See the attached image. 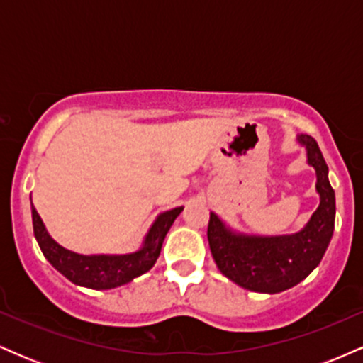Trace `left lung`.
I'll list each match as a JSON object with an SVG mask.
<instances>
[{"label":"left lung","instance_id":"obj_1","mask_svg":"<svg viewBox=\"0 0 363 363\" xmlns=\"http://www.w3.org/2000/svg\"><path fill=\"white\" fill-rule=\"evenodd\" d=\"M297 140L307 148V162L318 174L315 189L320 196L319 208L301 232L278 237L240 235L210 213L208 242L216 266L247 290L278 294L301 283L323 259L335 230V191L329 184L328 165L318 141L309 135Z\"/></svg>","mask_w":363,"mask_h":363}]
</instances>
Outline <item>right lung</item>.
I'll return each instance as SVG.
<instances>
[{"label":"right lung","mask_w":363,"mask_h":363,"mask_svg":"<svg viewBox=\"0 0 363 363\" xmlns=\"http://www.w3.org/2000/svg\"><path fill=\"white\" fill-rule=\"evenodd\" d=\"M181 211L182 206H179L158 215L155 223L152 225L145 237L143 247L136 252L123 254V256H106V254L83 256V254L61 247L48 234L34 205H32V223H34V235L39 242L40 251L57 272L65 274L74 285L94 290H109L126 285L140 274L147 273L155 264L157 257L160 256L165 235Z\"/></svg>","instance_id":"add662e5"}]
</instances>
